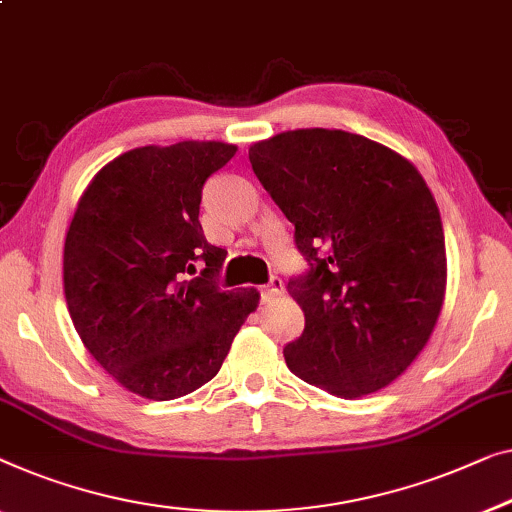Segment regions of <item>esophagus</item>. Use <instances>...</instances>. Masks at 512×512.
Returning a JSON list of instances; mask_svg holds the SVG:
<instances>
[{
  "mask_svg": "<svg viewBox=\"0 0 512 512\" xmlns=\"http://www.w3.org/2000/svg\"><path fill=\"white\" fill-rule=\"evenodd\" d=\"M281 291H284V284H281V279L272 277L268 284L261 286V302H263V305H270V302L279 298Z\"/></svg>",
  "mask_w": 512,
  "mask_h": 512,
  "instance_id": "esophagus-1",
  "label": "esophagus"
}]
</instances>
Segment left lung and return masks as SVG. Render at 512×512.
Segmentation results:
<instances>
[{"label":"left lung","instance_id":"1","mask_svg":"<svg viewBox=\"0 0 512 512\" xmlns=\"http://www.w3.org/2000/svg\"><path fill=\"white\" fill-rule=\"evenodd\" d=\"M249 161L309 261L288 281L305 311L288 369L344 399L390 385L425 348L446 295L441 214L422 175L339 129L277 133Z\"/></svg>","mask_w":512,"mask_h":512}]
</instances>
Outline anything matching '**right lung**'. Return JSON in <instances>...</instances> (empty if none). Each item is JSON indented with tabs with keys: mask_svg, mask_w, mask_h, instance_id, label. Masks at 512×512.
Returning a JSON list of instances; mask_svg holds the SVG:
<instances>
[{
	"mask_svg": "<svg viewBox=\"0 0 512 512\" xmlns=\"http://www.w3.org/2000/svg\"><path fill=\"white\" fill-rule=\"evenodd\" d=\"M217 140L120 154L80 196L64 242V295L94 360L145 399L189 395L217 376L256 288L221 291L226 249L198 221L203 184L235 157ZM198 264L201 278L187 280Z\"/></svg>",
	"mask_w": 512,
	"mask_h": 512,
	"instance_id": "obj_1",
	"label": "right lung"
}]
</instances>
